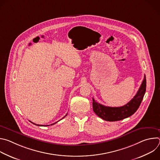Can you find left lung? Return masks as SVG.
<instances>
[{"instance_id": "obj_1", "label": "left lung", "mask_w": 160, "mask_h": 160, "mask_svg": "<svg viewBox=\"0 0 160 160\" xmlns=\"http://www.w3.org/2000/svg\"><path fill=\"white\" fill-rule=\"evenodd\" d=\"M146 89V79L144 75L138 92L127 104L121 107L105 106L97 102L92 98L93 110L99 117L106 121L115 122L122 120L130 117L138 109L145 94Z\"/></svg>"}]
</instances>
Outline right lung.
I'll list each match as a JSON object with an SVG mask.
<instances>
[{"label": "right lung", "mask_w": 160, "mask_h": 160, "mask_svg": "<svg viewBox=\"0 0 160 160\" xmlns=\"http://www.w3.org/2000/svg\"><path fill=\"white\" fill-rule=\"evenodd\" d=\"M66 115H67V114H66V115H65V116H64V117L62 118H64V117H65ZM57 122H56V123H57ZM32 123H33V124H34V125H37V126H49V125H54V124H55V123H52V124H51V125H38V124H35V123H33V122H32Z\"/></svg>", "instance_id": "right-lung-1"}]
</instances>
